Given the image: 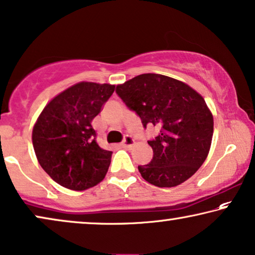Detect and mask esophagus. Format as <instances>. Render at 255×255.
Here are the masks:
<instances>
[{"mask_svg": "<svg viewBox=\"0 0 255 255\" xmlns=\"http://www.w3.org/2000/svg\"><path fill=\"white\" fill-rule=\"evenodd\" d=\"M135 144V141H134V138L131 137V136H129V135H127L126 137H125V139H124V142H123V145L125 146V148H130V146H132Z\"/></svg>", "mask_w": 255, "mask_h": 255, "instance_id": "obj_1", "label": "esophagus"}]
</instances>
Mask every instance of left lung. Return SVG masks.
I'll return each instance as SVG.
<instances>
[{
  "mask_svg": "<svg viewBox=\"0 0 255 255\" xmlns=\"http://www.w3.org/2000/svg\"><path fill=\"white\" fill-rule=\"evenodd\" d=\"M117 93L141 118L159 127L149 141L152 160L138 166L157 187H174L199 170L209 153L214 118L203 97L184 82L160 74H142L117 85Z\"/></svg>",
  "mask_w": 255,
  "mask_h": 255,
  "instance_id": "left-lung-1",
  "label": "left lung"
}]
</instances>
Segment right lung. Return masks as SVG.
I'll list each match as a JSON object with an SVG mask.
<instances>
[{"instance_id":"add662e5","label":"right lung","mask_w":255,"mask_h":255,"mask_svg":"<svg viewBox=\"0 0 255 255\" xmlns=\"http://www.w3.org/2000/svg\"><path fill=\"white\" fill-rule=\"evenodd\" d=\"M116 85L80 82L55 96L35 121L32 143L40 166L57 184L85 191L105 178L112 151L97 143L92 120Z\"/></svg>"}]
</instances>
